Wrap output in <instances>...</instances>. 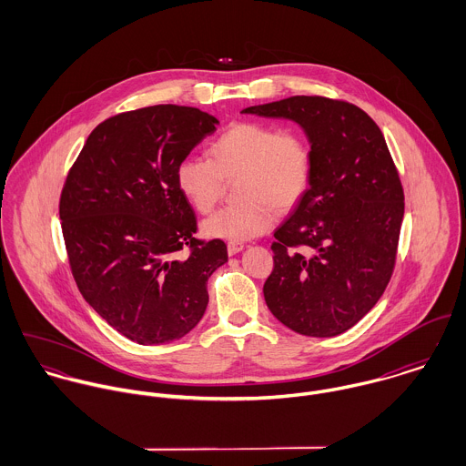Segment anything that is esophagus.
Returning <instances> with one entry per match:
<instances>
[{
    "instance_id": "obj_1",
    "label": "esophagus",
    "mask_w": 466,
    "mask_h": 466,
    "mask_svg": "<svg viewBox=\"0 0 466 466\" xmlns=\"http://www.w3.org/2000/svg\"><path fill=\"white\" fill-rule=\"evenodd\" d=\"M244 249V244L242 242H228V253L233 257L237 253H240Z\"/></svg>"
}]
</instances>
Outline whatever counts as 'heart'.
Listing matches in <instances>:
<instances>
[{
    "label": "heart",
    "instance_id": "heart-1",
    "mask_svg": "<svg viewBox=\"0 0 466 466\" xmlns=\"http://www.w3.org/2000/svg\"><path fill=\"white\" fill-rule=\"evenodd\" d=\"M314 150L298 127L237 122L209 145V159L187 156L176 168L179 192L199 211L209 213L235 179L238 202L204 220L206 235L231 242L264 235L278 209H294L310 190Z\"/></svg>",
    "mask_w": 466,
    "mask_h": 466
}]
</instances>
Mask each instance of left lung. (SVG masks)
<instances>
[{
	"instance_id": "obj_1",
	"label": "left lung",
	"mask_w": 466,
	"mask_h": 466,
	"mask_svg": "<svg viewBox=\"0 0 466 466\" xmlns=\"http://www.w3.org/2000/svg\"><path fill=\"white\" fill-rule=\"evenodd\" d=\"M242 113L298 122L314 150L310 190L274 231L267 307L301 335L346 332L380 299L397 264L403 188L384 134L360 107L327 96Z\"/></svg>"
}]
</instances>
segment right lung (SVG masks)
Returning a JSON list of instances; mask_svg holds the SVG:
<instances>
[{
  "label": "right lung",
  "mask_w": 466,
  "mask_h": 466,
  "mask_svg": "<svg viewBox=\"0 0 466 466\" xmlns=\"http://www.w3.org/2000/svg\"><path fill=\"white\" fill-rule=\"evenodd\" d=\"M217 124L172 104L126 111L93 129L67 172L59 215L75 283L137 344L190 332L208 305V278L228 262L220 238L196 237V213L176 183L179 161Z\"/></svg>",
  "instance_id": "1"
}]
</instances>
